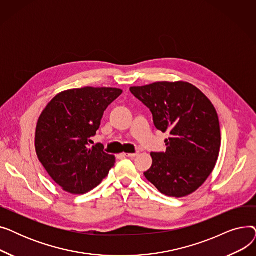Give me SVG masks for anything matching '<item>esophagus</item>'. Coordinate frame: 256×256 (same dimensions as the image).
Masks as SVG:
<instances>
[{"label":"esophagus","mask_w":256,"mask_h":256,"mask_svg":"<svg viewBox=\"0 0 256 256\" xmlns=\"http://www.w3.org/2000/svg\"><path fill=\"white\" fill-rule=\"evenodd\" d=\"M138 154H139L138 152H134V154H124V156H126V158H135V156H137Z\"/></svg>","instance_id":"obj_1"}]
</instances>
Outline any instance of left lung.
<instances>
[{
	"label": "left lung",
	"instance_id": "1",
	"mask_svg": "<svg viewBox=\"0 0 256 256\" xmlns=\"http://www.w3.org/2000/svg\"><path fill=\"white\" fill-rule=\"evenodd\" d=\"M154 116L156 128L169 132L166 152H152L146 180L166 196L184 197L210 176L220 152L221 132L216 109L194 85L156 82L130 88Z\"/></svg>",
	"mask_w": 256,
	"mask_h": 256
}]
</instances>
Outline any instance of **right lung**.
<instances>
[{
	"mask_svg": "<svg viewBox=\"0 0 256 256\" xmlns=\"http://www.w3.org/2000/svg\"><path fill=\"white\" fill-rule=\"evenodd\" d=\"M122 90L84 87L65 90L40 114L35 132L39 162L62 190L82 195L98 186L115 164L98 143L89 147L104 112Z\"/></svg>",
	"mask_w": 256,
	"mask_h": 256,
	"instance_id": "obj_1",
	"label": "right lung"
}]
</instances>
